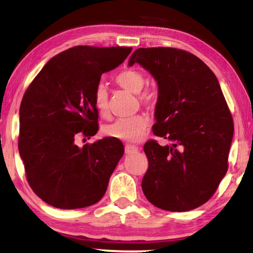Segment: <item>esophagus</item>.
Here are the masks:
<instances>
[{
    "label": "esophagus",
    "mask_w": 253,
    "mask_h": 253,
    "mask_svg": "<svg viewBox=\"0 0 253 253\" xmlns=\"http://www.w3.org/2000/svg\"><path fill=\"white\" fill-rule=\"evenodd\" d=\"M137 150H139V148H137L136 146H134V144L127 143L126 146H125V153L126 154H134V153H136Z\"/></svg>",
    "instance_id": "1"
}]
</instances>
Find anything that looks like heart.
<instances>
[{
  "instance_id": "heart-1",
  "label": "heart",
  "mask_w": 253,
  "mask_h": 253,
  "mask_svg": "<svg viewBox=\"0 0 253 253\" xmlns=\"http://www.w3.org/2000/svg\"><path fill=\"white\" fill-rule=\"evenodd\" d=\"M118 85L128 90L130 92L139 93V100L143 105L150 106L156 102L157 93L153 87L143 89L146 84V76L139 69L127 68L119 72L114 77ZM93 104L96 110L102 117L109 114V95L107 89L103 83H98L93 91ZM149 127L148 118L143 114H135L128 118H121L112 124L104 127L105 135L127 142H137L142 139Z\"/></svg>"
}]
</instances>
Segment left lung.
<instances>
[{"instance_id": "8db88e82", "label": "left lung", "mask_w": 253, "mask_h": 253, "mask_svg": "<svg viewBox=\"0 0 253 253\" xmlns=\"http://www.w3.org/2000/svg\"><path fill=\"white\" fill-rule=\"evenodd\" d=\"M134 63L156 80L153 132L171 142L144 143L143 193L161 210H194L213 197L228 170L234 123L220 84L206 63L184 49L139 48L128 61Z\"/></svg>"}]
</instances>
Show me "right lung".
<instances>
[{"mask_svg": "<svg viewBox=\"0 0 253 253\" xmlns=\"http://www.w3.org/2000/svg\"><path fill=\"white\" fill-rule=\"evenodd\" d=\"M132 47L75 46L53 56L23 96L18 150L28 183L46 204L75 210L98 203L124 144L104 137L80 148L79 137L98 132L93 91L102 74L121 65Z\"/></svg>", "mask_w": 253, "mask_h": 253, "instance_id": "obj_1", "label": "right lung"}]
</instances>
